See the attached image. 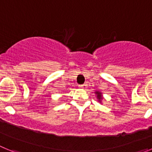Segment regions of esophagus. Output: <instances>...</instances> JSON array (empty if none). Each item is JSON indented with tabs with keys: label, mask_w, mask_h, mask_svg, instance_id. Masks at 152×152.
<instances>
[{
	"label": "esophagus",
	"mask_w": 152,
	"mask_h": 152,
	"mask_svg": "<svg viewBox=\"0 0 152 152\" xmlns=\"http://www.w3.org/2000/svg\"><path fill=\"white\" fill-rule=\"evenodd\" d=\"M79 88H81V89H86V88H88V84H81V85H79Z\"/></svg>",
	"instance_id": "esophagus-1"
}]
</instances>
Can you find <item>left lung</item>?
Masks as SVG:
<instances>
[{
	"mask_svg": "<svg viewBox=\"0 0 152 152\" xmlns=\"http://www.w3.org/2000/svg\"><path fill=\"white\" fill-rule=\"evenodd\" d=\"M96 94H97V98L99 99V101H100V100H102V96H101V93L100 92H96Z\"/></svg>",
	"mask_w": 152,
	"mask_h": 152,
	"instance_id": "8db88e82",
	"label": "left lung"
}]
</instances>
